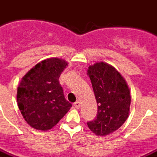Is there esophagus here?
Wrapping results in <instances>:
<instances>
[{
    "instance_id": "1",
    "label": "esophagus",
    "mask_w": 157,
    "mask_h": 157,
    "mask_svg": "<svg viewBox=\"0 0 157 157\" xmlns=\"http://www.w3.org/2000/svg\"><path fill=\"white\" fill-rule=\"evenodd\" d=\"M74 106H75V108H76V109H79L80 106H81V103H80V101H76V102L74 103Z\"/></svg>"
}]
</instances>
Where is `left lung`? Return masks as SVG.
Returning <instances> with one entry per match:
<instances>
[{
	"label": "left lung",
	"instance_id": "obj_1",
	"mask_svg": "<svg viewBox=\"0 0 157 157\" xmlns=\"http://www.w3.org/2000/svg\"><path fill=\"white\" fill-rule=\"evenodd\" d=\"M88 75L98 109L96 117L87 125L98 136H106L119 128L128 117L130 91L123 76L107 63L90 66Z\"/></svg>",
	"mask_w": 157,
	"mask_h": 157
}]
</instances>
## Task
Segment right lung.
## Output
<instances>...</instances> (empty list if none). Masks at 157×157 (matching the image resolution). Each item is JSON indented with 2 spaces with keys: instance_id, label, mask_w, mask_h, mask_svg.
<instances>
[{
  "instance_id": "right-lung-1",
  "label": "right lung",
  "mask_w": 157,
  "mask_h": 157,
  "mask_svg": "<svg viewBox=\"0 0 157 157\" xmlns=\"http://www.w3.org/2000/svg\"><path fill=\"white\" fill-rule=\"evenodd\" d=\"M67 65L59 58L44 60L23 77L17 90L18 106L33 128L51 129L72 106L66 100L59 82Z\"/></svg>"
}]
</instances>
